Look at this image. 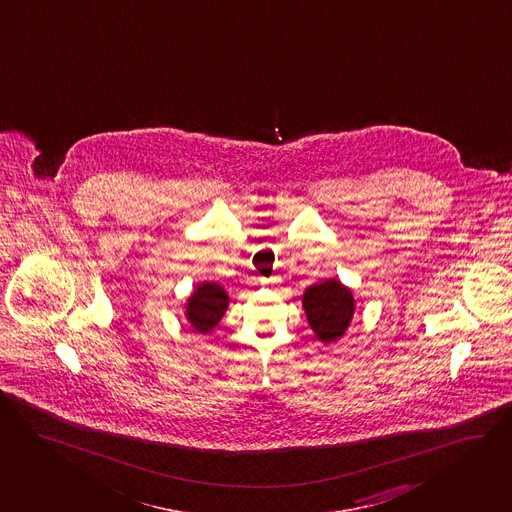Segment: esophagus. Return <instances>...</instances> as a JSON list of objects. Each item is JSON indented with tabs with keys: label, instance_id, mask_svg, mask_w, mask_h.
<instances>
[{
	"label": "esophagus",
	"instance_id": "obj_1",
	"mask_svg": "<svg viewBox=\"0 0 512 512\" xmlns=\"http://www.w3.org/2000/svg\"><path fill=\"white\" fill-rule=\"evenodd\" d=\"M261 284H263V286H270V284H274V280H265V278H263Z\"/></svg>",
	"mask_w": 512,
	"mask_h": 512
}]
</instances>
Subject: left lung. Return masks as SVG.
Listing matches in <instances>:
<instances>
[{
    "label": "left lung",
    "mask_w": 512,
    "mask_h": 512,
    "mask_svg": "<svg viewBox=\"0 0 512 512\" xmlns=\"http://www.w3.org/2000/svg\"><path fill=\"white\" fill-rule=\"evenodd\" d=\"M308 326L324 345L337 343L354 318L356 301L352 289L337 278L308 286L303 293Z\"/></svg>",
    "instance_id": "left-lung-1"
}]
</instances>
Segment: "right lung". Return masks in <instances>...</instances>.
Returning <instances> with one entry per match:
<instances>
[{
    "label": "right lung",
    "instance_id": "obj_1",
    "mask_svg": "<svg viewBox=\"0 0 512 512\" xmlns=\"http://www.w3.org/2000/svg\"><path fill=\"white\" fill-rule=\"evenodd\" d=\"M228 293L217 282H202L194 287L184 305V316L190 328L198 333H211L223 320L228 308Z\"/></svg>",
    "mask_w": 512,
    "mask_h": 512
}]
</instances>
